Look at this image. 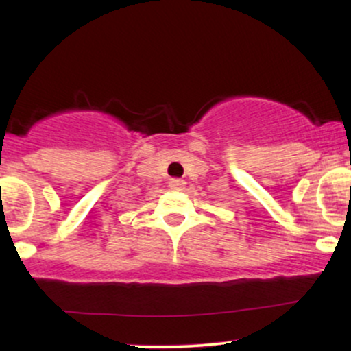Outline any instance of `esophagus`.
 Wrapping results in <instances>:
<instances>
[{"mask_svg": "<svg viewBox=\"0 0 351 351\" xmlns=\"http://www.w3.org/2000/svg\"><path fill=\"white\" fill-rule=\"evenodd\" d=\"M184 180H180V178H173L168 181V186H170V189H173V191H181V189L184 188Z\"/></svg>", "mask_w": 351, "mask_h": 351, "instance_id": "34e87169", "label": "esophagus"}]
</instances>
